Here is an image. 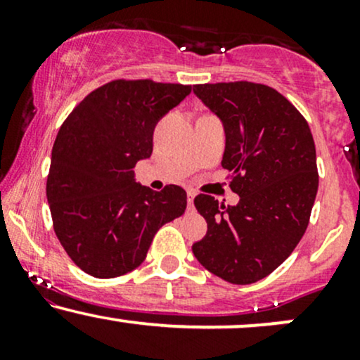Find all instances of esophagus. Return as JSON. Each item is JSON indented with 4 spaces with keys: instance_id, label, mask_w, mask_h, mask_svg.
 Wrapping results in <instances>:
<instances>
[{
    "instance_id": "obj_1",
    "label": "esophagus",
    "mask_w": 360,
    "mask_h": 360,
    "mask_svg": "<svg viewBox=\"0 0 360 360\" xmlns=\"http://www.w3.org/2000/svg\"><path fill=\"white\" fill-rule=\"evenodd\" d=\"M194 196H196V193H194L193 189H188V206H189V208H193V201H194Z\"/></svg>"
}]
</instances>
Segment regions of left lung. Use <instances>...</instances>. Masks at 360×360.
I'll return each mask as SVG.
<instances>
[{
    "instance_id": "left-lung-1",
    "label": "left lung",
    "mask_w": 360,
    "mask_h": 360,
    "mask_svg": "<svg viewBox=\"0 0 360 360\" xmlns=\"http://www.w3.org/2000/svg\"><path fill=\"white\" fill-rule=\"evenodd\" d=\"M194 93L221 118L226 146L221 166L237 206L198 194L208 223L194 257L218 278L252 284L269 276L298 245L318 191L316 150L303 115L274 88L233 81L194 84Z\"/></svg>"
}]
</instances>
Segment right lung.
I'll list each match as a JSON object with an SVG mask.
<instances>
[{
	"mask_svg": "<svg viewBox=\"0 0 360 360\" xmlns=\"http://www.w3.org/2000/svg\"><path fill=\"white\" fill-rule=\"evenodd\" d=\"M189 93V84L115 79L91 91L60 125L47 200L53 232L86 274L134 271L157 230L184 213L181 186L152 191L135 183L134 167L150 157L157 122Z\"/></svg>",
	"mask_w": 360,
	"mask_h": 360,
	"instance_id": "add662e5",
	"label": "right lung"
}]
</instances>
